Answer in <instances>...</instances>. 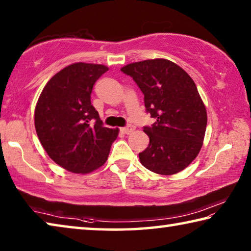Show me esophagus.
Here are the masks:
<instances>
[{"instance_id":"34e87169","label":"esophagus","mask_w":251,"mask_h":251,"mask_svg":"<svg viewBox=\"0 0 251 251\" xmlns=\"http://www.w3.org/2000/svg\"><path fill=\"white\" fill-rule=\"evenodd\" d=\"M134 126H131V125H128V126H126V127H123V128H121V130H122V133H124V134H130V133H133L134 131Z\"/></svg>"}]
</instances>
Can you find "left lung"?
Segmentation results:
<instances>
[{
    "instance_id": "left-lung-1",
    "label": "left lung",
    "mask_w": 251,
    "mask_h": 251,
    "mask_svg": "<svg viewBox=\"0 0 251 251\" xmlns=\"http://www.w3.org/2000/svg\"><path fill=\"white\" fill-rule=\"evenodd\" d=\"M121 71L138 85L146 112L156 120L144 127L150 145L139 152L142 165L159 175L181 172L197 157L207 126L196 84L180 66L165 58L131 63Z\"/></svg>"
}]
</instances>
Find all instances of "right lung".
Listing matches in <instances>:
<instances>
[{
    "label": "right lung",
    "instance_id": "obj_1",
    "mask_svg": "<svg viewBox=\"0 0 251 251\" xmlns=\"http://www.w3.org/2000/svg\"><path fill=\"white\" fill-rule=\"evenodd\" d=\"M108 67L74 63L59 71L42 91L34 124L42 146L66 171L85 174L108 158L118 128L103 126L91 103L93 86Z\"/></svg>",
    "mask_w": 251,
    "mask_h": 251
}]
</instances>
